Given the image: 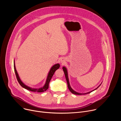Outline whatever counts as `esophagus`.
<instances>
[{"label":"esophagus","instance_id":"1","mask_svg":"<svg viewBox=\"0 0 121 121\" xmlns=\"http://www.w3.org/2000/svg\"><path fill=\"white\" fill-rule=\"evenodd\" d=\"M65 59H64V58L61 59V62L62 63H63L64 62H65Z\"/></svg>","mask_w":121,"mask_h":121}]
</instances>
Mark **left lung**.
Segmentation results:
<instances>
[{
	"instance_id": "1",
	"label": "left lung",
	"mask_w": 121,
	"mask_h": 121,
	"mask_svg": "<svg viewBox=\"0 0 121 121\" xmlns=\"http://www.w3.org/2000/svg\"><path fill=\"white\" fill-rule=\"evenodd\" d=\"M63 71H64V72L65 73V78H66V81H67V86H68V88L69 89V90L70 91V92L73 93V94H76V95H83V94H88V93H90L91 92H92L93 91L96 90V89H97L99 86H100V85L101 84V83L98 86V87L96 88L95 89L91 91H89V92H88L87 93H79V92H76V91H75L74 90H73L72 88L71 87V86L70 85V84H69V79H68V72H67V68L65 67V66H63Z\"/></svg>"
}]
</instances>
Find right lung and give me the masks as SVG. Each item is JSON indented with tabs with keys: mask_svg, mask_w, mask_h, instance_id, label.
<instances>
[{
	"mask_svg": "<svg viewBox=\"0 0 121 121\" xmlns=\"http://www.w3.org/2000/svg\"><path fill=\"white\" fill-rule=\"evenodd\" d=\"M60 67V65L59 64H56L55 65H54L53 66H52V67L51 68L50 70L48 73V76L47 77V78L46 80V82L44 84V85L43 86V87L40 88H38V89H36V88H32L31 87H29V86H27L26 85H25L24 83H23L22 82V81L21 80L19 74L17 71V70L16 69V67H15V60H14V71H15V73L16 76V78L17 79V80H18V82L19 83V84H20V85L22 86V87H23V88L27 89V90H29L30 91H33V92H44L45 91H46L49 88V82L52 78L53 76L54 75L55 71L58 69Z\"/></svg>",
	"mask_w": 121,
	"mask_h": 121,
	"instance_id": "1",
	"label": "right lung"
}]
</instances>
